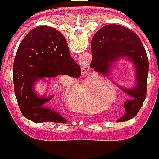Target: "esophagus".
<instances>
[{"label":"esophagus","mask_w":159,"mask_h":159,"mask_svg":"<svg viewBox=\"0 0 159 159\" xmlns=\"http://www.w3.org/2000/svg\"><path fill=\"white\" fill-rule=\"evenodd\" d=\"M89 71H90V69H89L88 66H84L81 68V72L84 75H87L88 74Z\"/></svg>","instance_id":"obj_1"}]
</instances>
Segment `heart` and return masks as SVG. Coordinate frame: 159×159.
Returning <instances> with one entry per match:
<instances>
[{
    "label": "heart",
    "mask_w": 159,
    "mask_h": 159,
    "mask_svg": "<svg viewBox=\"0 0 159 159\" xmlns=\"http://www.w3.org/2000/svg\"><path fill=\"white\" fill-rule=\"evenodd\" d=\"M104 93L102 89L93 84H86L81 86L71 97L72 106L83 111H95L97 109L98 98Z\"/></svg>",
    "instance_id": "b5f03b06"
}]
</instances>
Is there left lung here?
<instances>
[{"instance_id": "1", "label": "left lung", "mask_w": 159, "mask_h": 159, "mask_svg": "<svg viewBox=\"0 0 159 159\" xmlns=\"http://www.w3.org/2000/svg\"><path fill=\"white\" fill-rule=\"evenodd\" d=\"M90 67L106 75L111 63L120 57L133 61L137 74V86L132 90L121 88L129 96L124 103L126 113L117 120L125 122L136 116L147 96L149 61L141 40L134 32L118 25H107L95 34L91 42Z\"/></svg>"}]
</instances>
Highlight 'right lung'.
I'll return each instance as SVG.
<instances>
[{"mask_svg": "<svg viewBox=\"0 0 159 159\" xmlns=\"http://www.w3.org/2000/svg\"><path fill=\"white\" fill-rule=\"evenodd\" d=\"M60 75L78 78L81 67L72 59L65 37L48 26L32 29L20 43L13 63L16 99L23 116L34 123H65L66 120L45 105L54 96L38 97L33 86L38 79Z\"/></svg>", "mask_w": 159, "mask_h": 159, "instance_id": "right-lung-1", "label": "right lung"}]
</instances>
